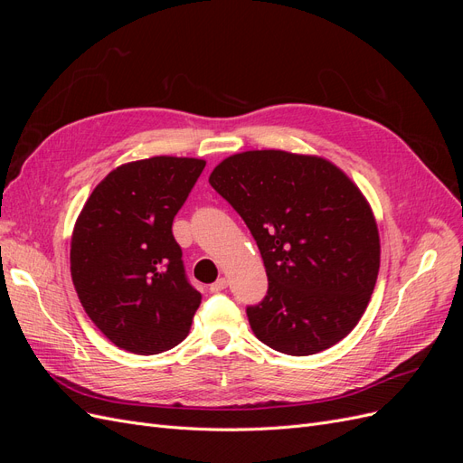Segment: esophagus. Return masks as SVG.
<instances>
[{"label": "esophagus", "mask_w": 463, "mask_h": 463, "mask_svg": "<svg viewBox=\"0 0 463 463\" xmlns=\"http://www.w3.org/2000/svg\"><path fill=\"white\" fill-rule=\"evenodd\" d=\"M228 288V279L226 278H218L216 282L210 286V291L213 293H218V291H222V289H226Z\"/></svg>", "instance_id": "esophagus-1"}]
</instances>
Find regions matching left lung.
<instances>
[{"label": "left lung", "instance_id": "8db88e82", "mask_svg": "<svg viewBox=\"0 0 463 463\" xmlns=\"http://www.w3.org/2000/svg\"><path fill=\"white\" fill-rule=\"evenodd\" d=\"M253 233L269 293L247 307L257 338L279 354L338 344L365 313L381 237L365 194L338 165L286 150H247L208 177Z\"/></svg>", "mask_w": 463, "mask_h": 463}]
</instances>
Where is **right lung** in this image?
Segmentation results:
<instances>
[{
  "instance_id": "right-lung-1",
  "label": "right lung",
  "mask_w": 463,
  "mask_h": 463,
  "mask_svg": "<svg viewBox=\"0 0 463 463\" xmlns=\"http://www.w3.org/2000/svg\"><path fill=\"white\" fill-rule=\"evenodd\" d=\"M204 165L177 156L121 164L75 222V291L98 330L125 352L162 354L191 330L201 293L187 282L172 223Z\"/></svg>"
}]
</instances>
